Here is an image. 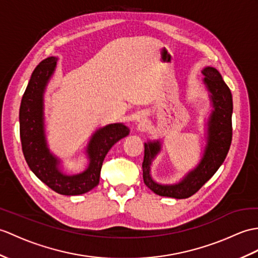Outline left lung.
Masks as SVG:
<instances>
[{
  "label": "left lung",
  "instance_id": "left-lung-1",
  "mask_svg": "<svg viewBox=\"0 0 258 258\" xmlns=\"http://www.w3.org/2000/svg\"><path fill=\"white\" fill-rule=\"evenodd\" d=\"M202 74L205 76L203 83L208 91L211 110L205 124L206 146L198 165L178 182L167 184L155 181L151 173L152 164L161 151V141L144 143V183L158 196L185 199L195 195L217 172L229 153L232 142V93L215 68L208 66L203 68Z\"/></svg>",
  "mask_w": 258,
  "mask_h": 258
}]
</instances>
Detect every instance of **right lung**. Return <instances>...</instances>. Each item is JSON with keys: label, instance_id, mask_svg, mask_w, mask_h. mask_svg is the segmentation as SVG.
Listing matches in <instances>:
<instances>
[{"label": "right lung", "instance_id": "right-lung-1", "mask_svg": "<svg viewBox=\"0 0 258 258\" xmlns=\"http://www.w3.org/2000/svg\"><path fill=\"white\" fill-rule=\"evenodd\" d=\"M57 57H48L33 71L20 107V135L24 157L31 170L48 187L63 196L86 194L97 187L107 152L130 134L123 123L107 124L90 137L86 147L88 167L79 173L64 171L62 160L48 147L45 128V91L55 74Z\"/></svg>", "mask_w": 258, "mask_h": 258}]
</instances>
